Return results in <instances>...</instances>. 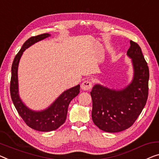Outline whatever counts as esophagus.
<instances>
[{
    "mask_svg": "<svg viewBox=\"0 0 159 159\" xmlns=\"http://www.w3.org/2000/svg\"><path fill=\"white\" fill-rule=\"evenodd\" d=\"M92 86H93L92 82L90 81L89 80H87L82 83L80 88H81V89L84 90V91H89V90H91L92 89Z\"/></svg>",
    "mask_w": 159,
    "mask_h": 159,
    "instance_id": "34e87169",
    "label": "esophagus"
}]
</instances>
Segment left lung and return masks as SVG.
Masks as SVG:
<instances>
[{"mask_svg":"<svg viewBox=\"0 0 159 159\" xmlns=\"http://www.w3.org/2000/svg\"><path fill=\"white\" fill-rule=\"evenodd\" d=\"M127 54L132 58L134 76L131 84L121 91L95 85L91 91L92 119L99 129L109 133L120 132L134 124L145 106L148 96L149 70L136 42L130 41Z\"/></svg>","mask_w":159,"mask_h":159,"instance_id":"8db88e82","label":"left lung"}]
</instances>
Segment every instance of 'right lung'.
Segmentation results:
<instances>
[{
    "instance_id": "obj_1",
    "label": "right lung",
    "mask_w": 159,
    "mask_h": 159,
    "mask_svg": "<svg viewBox=\"0 0 159 159\" xmlns=\"http://www.w3.org/2000/svg\"><path fill=\"white\" fill-rule=\"evenodd\" d=\"M50 36L48 34H41L28 39L14 58L11 67L10 92L12 101L18 114L27 125L39 131H51L63 124L66 119L68 105L80 91V86L67 90L56 99L55 102L45 111L35 112L28 108L19 98L18 87V66L23 52L35 43Z\"/></svg>"
}]
</instances>
